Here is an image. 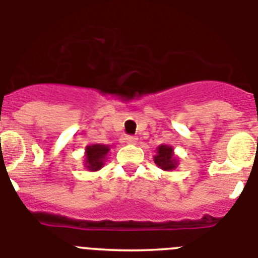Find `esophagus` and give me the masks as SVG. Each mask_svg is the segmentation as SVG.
<instances>
[{
    "label": "esophagus",
    "instance_id": "esophagus-1",
    "mask_svg": "<svg viewBox=\"0 0 258 258\" xmlns=\"http://www.w3.org/2000/svg\"><path fill=\"white\" fill-rule=\"evenodd\" d=\"M137 141H138V138H137V137H134V136H126V137H125V142H126V143H129V145H136Z\"/></svg>",
    "mask_w": 258,
    "mask_h": 258
}]
</instances>
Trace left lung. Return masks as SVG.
Returning <instances> with one entry per match:
<instances>
[{"mask_svg":"<svg viewBox=\"0 0 258 258\" xmlns=\"http://www.w3.org/2000/svg\"><path fill=\"white\" fill-rule=\"evenodd\" d=\"M155 162L157 166L164 170L175 169L176 160L174 157L172 148L169 146H160L157 148V156H155Z\"/></svg>","mask_w":258,"mask_h":258,"instance_id":"1","label":"left lung"}]
</instances>
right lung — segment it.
Masks as SVG:
<instances>
[{"label": "right lung", "instance_id": "add662e5", "mask_svg": "<svg viewBox=\"0 0 258 258\" xmlns=\"http://www.w3.org/2000/svg\"><path fill=\"white\" fill-rule=\"evenodd\" d=\"M108 151H110L108 146H103V145L88 146V147L86 148V155H87L86 166L88 167V170H91V171L100 170L103 165V158H105V156L107 155Z\"/></svg>", "mask_w": 258, "mask_h": 258}]
</instances>
